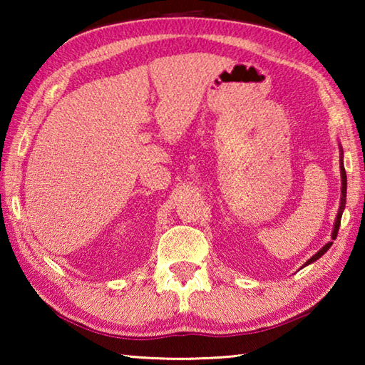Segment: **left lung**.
<instances>
[{"label": "left lung", "mask_w": 365, "mask_h": 365, "mask_svg": "<svg viewBox=\"0 0 365 365\" xmlns=\"http://www.w3.org/2000/svg\"><path fill=\"white\" fill-rule=\"evenodd\" d=\"M341 150V148H339ZM339 170H341V200H339V209H338V214H336V220H335V227H333V232H331V240L336 238L338 235V228H339V224H341V215H343V211H344V205H346V170H344V165H343V150L341 153H339ZM333 245V242H329L327 243L322 250L317 251L316 255H314L309 261L304 264V265H309L311 262H316L319 257H322L327 251L330 250V246ZM302 265V267H304Z\"/></svg>", "instance_id": "1"}]
</instances>
